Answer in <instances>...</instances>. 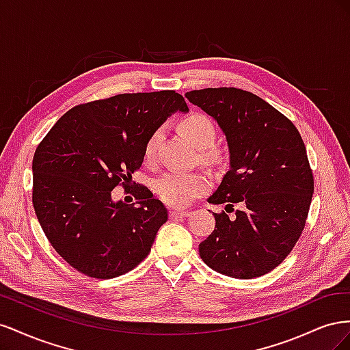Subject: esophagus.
Returning <instances> with one entry per match:
<instances>
[{"instance_id": "1", "label": "esophagus", "mask_w": 350, "mask_h": 350, "mask_svg": "<svg viewBox=\"0 0 350 350\" xmlns=\"http://www.w3.org/2000/svg\"><path fill=\"white\" fill-rule=\"evenodd\" d=\"M187 216H189V211L188 210H184V211H181V210H171V211H169V217H171V219L187 217Z\"/></svg>"}]
</instances>
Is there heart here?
<instances>
[{
	"label": "heart",
	"mask_w": 350,
	"mask_h": 350,
	"mask_svg": "<svg viewBox=\"0 0 350 350\" xmlns=\"http://www.w3.org/2000/svg\"><path fill=\"white\" fill-rule=\"evenodd\" d=\"M178 126L179 131L198 147L204 161H217L220 152L213 144L216 139V125L210 116L201 112H193L184 116ZM162 135L163 130L157 129L147 140L144 146V159L147 162H152L154 159ZM208 187L210 178L204 172H169L157 179L154 191L167 206L185 207L194 198L204 194Z\"/></svg>",
	"instance_id": "b5f03b06"
}]
</instances>
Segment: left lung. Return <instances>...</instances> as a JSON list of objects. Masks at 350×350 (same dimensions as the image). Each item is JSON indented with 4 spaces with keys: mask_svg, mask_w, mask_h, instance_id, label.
<instances>
[{
    "mask_svg": "<svg viewBox=\"0 0 350 350\" xmlns=\"http://www.w3.org/2000/svg\"><path fill=\"white\" fill-rule=\"evenodd\" d=\"M185 96L217 121L230 159L207 200L226 204V213H215L200 257L225 276L260 278L289 256L308 219L314 175L302 137L288 116L248 90L207 88ZM237 202L240 208L229 219Z\"/></svg>",
    "mask_w": 350,
    "mask_h": 350,
    "instance_id": "obj_1",
    "label": "left lung"
}]
</instances>
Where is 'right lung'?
I'll use <instances>...</instances> for the list:
<instances>
[{"label":"right lung","instance_id":"1","mask_svg":"<svg viewBox=\"0 0 350 350\" xmlns=\"http://www.w3.org/2000/svg\"><path fill=\"white\" fill-rule=\"evenodd\" d=\"M175 90L120 93L66 112L36 147L31 201L45 235L62 260L93 279L131 271L149 256L167 210L137 184V204L113 203L115 187L130 188L144 146L175 111ZM135 185V183H134Z\"/></svg>","mask_w":350,"mask_h":350}]
</instances>
